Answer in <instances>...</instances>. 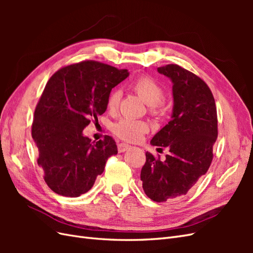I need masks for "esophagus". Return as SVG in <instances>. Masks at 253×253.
Segmentation results:
<instances>
[{"instance_id":"obj_1","label":"esophagus","mask_w":253,"mask_h":253,"mask_svg":"<svg viewBox=\"0 0 253 253\" xmlns=\"http://www.w3.org/2000/svg\"><path fill=\"white\" fill-rule=\"evenodd\" d=\"M131 148V145H128L126 143H119L118 144V152L119 153H124L126 152L127 149Z\"/></svg>"}]
</instances>
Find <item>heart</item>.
I'll list each match as a JSON object with an SVG mask.
<instances>
[{
  "label": "heart",
  "mask_w": 253,
  "mask_h": 253,
  "mask_svg": "<svg viewBox=\"0 0 253 253\" xmlns=\"http://www.w3.org/2000/svg\"><path fill=\"white\" fill-rule=\"evenodd\" d=\"M132 88L145 104L149 105L150 112L154 115H160L165 112V106L160 102L164 96V89L159 84L149 77H140L132 83ZM121 93L113 90L108 99V108L111 111L117 109L120 101ZM114 133L126 141L138 140L141 135L148 131V125L144 121L131 118H124L113 126Z\"/></svg>",
  "instance_id": "heart-1"
}]
</instances>
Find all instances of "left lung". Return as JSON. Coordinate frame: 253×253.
Returning <instances> with one entry per match:
<instances>
[{
    "mask_svg": "<svg viewBox=\"0 0 253 253\" xmlns=\"http://www.w3.org/2000/svg\"><path fill=\"white\" fill-rule=\"evenodd\" d=\"M157 72L173 84V110L171 120L151 144L170 153L165 162L145 153L140 179L147 196L163 203L186 195L208 171L217 138V115L210 88L196 75L176 64L158 67Z\"/></svg>",
    "mask_w": 253,
    "mask_h": 253,
    "instance_id": "left-lung-1",
    "label": "left lung"
}]
</instances>
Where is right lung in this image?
<instances>
[{
    "instance_id": "1",
    "label": "right lung",
    "mask_w": 253,
    "mask_h": 253,
    "mask_svg": "<svg viewBox=\"0 0 253 253\" xmlns=\"http://www.w3.org/2000/svg\"><path fill=\"white\" fill-rule=\"evenodd\" d=\"M96 61L68 65L51 76L35 111L32 136L39 152L38 165L53 192L78 197L94 186L117 145L111 136L96 143L83 129L108 108L111 90L128 77Z\"/></svg>"
}]
</instances>
